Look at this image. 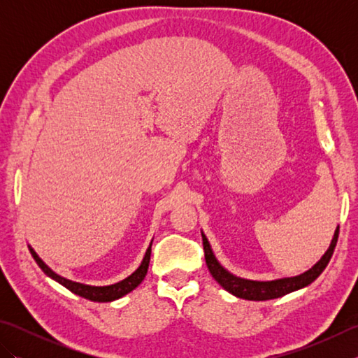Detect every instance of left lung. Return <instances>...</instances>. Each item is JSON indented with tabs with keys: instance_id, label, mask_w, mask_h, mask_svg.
<instances>
[{
	"instance_id": "obj_1",
	"label": "left lung",
	"mask_w": 358,
	"mask_h": 358,
	"mask_svg": "<svg viewBox=\"0 0 358 358\" xmlns=\"http://www.w3.org/2000/svg\"><path fill=\"white\" fill-rule=\"evenodd\" d=\"M201 238H203L206 264L209 268L210 275L215 278L217 283L222 286L224 291L238 296V299L250 300V301H264V300L280 299V296H283L286 294H291V292L299 291V289L306 287L313 283L318 275H320L326 266H328L331 257L334 254V249H336L337 238H338V226L336 232H334V237L328 250H326L320 260H318L313 268L295 277H283V278L266 280V281L249 280V278H241V277L234 275V273H231L224 268V266H222V263L217 260L214 250L210 248V243L203 231H201Z\"/></svg>"
}]
</instances>
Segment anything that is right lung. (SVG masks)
Returning a JSON list of instances; mask_svg holds the SVG:
<instances>
[{
    "label": "right lung",
    "mask_w": 358,
    "mask_h": 358,
    "mask_svg": "<svg viewBox=\"0 0 358 358\" xmlns=\"http://www.w3.org/2000/svg\"><path fill=\"white\" fill-rule=\"evenodd\" d=\"M154 241V240H152ZM152 241L150 245L146 250V254H144L143 260L140 263L138 268H136L131 275L126 277L124 280L118 281V283H113V285H108V286H92V285H85V283H78V281H72L69 278H64L62 275H58L57 272H53L48 264H45L40 255H38L34 248L29 245V250L30 254H32L34 260L36 262V264L40 266L41 271L45 273V275L50 277L52 280H55L57 283H59L62 286H64L66 289H69L71 292L77 294L83 299H87L90 301H98V303H108V301H113V300H118L121 296L127 295L129 292H132L134 289L138 286L141 281L144 280L148 273V268H149V262H150V248H152Z\"/></svg>",
    "instance_id": "add662e5"
}]
</instances>
